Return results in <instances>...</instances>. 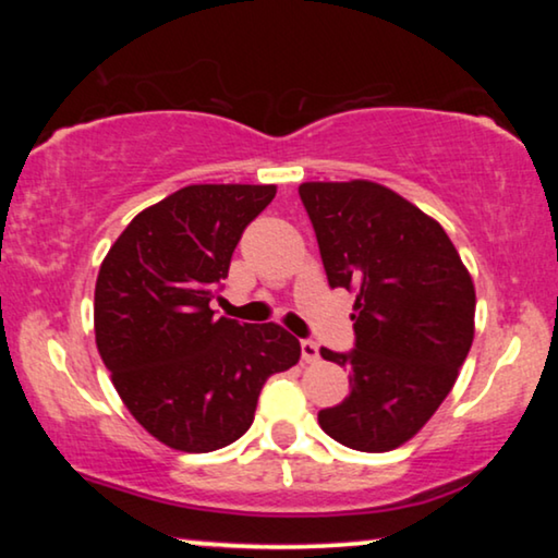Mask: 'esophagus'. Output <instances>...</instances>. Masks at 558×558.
I'll return each instance as SVG.
<instances>
[{"instance_id": "obj_1", "label": "esophagus", "mask_w": 558, "mask_h": 558, "mask_svg": "<svg viewBox=\"0 0 558 558\" xmlns=\"http://www.w3.org/2000/svg\"><path fill=\"white\" fill-rule=\"evenodd\" d=\"M300 348H302V361H304V363H317V361H319V348H317V342L302 340Z\"/></svg>"}]
</instances>
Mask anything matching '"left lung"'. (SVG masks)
<instances>
[{
	"label": "left lung",
	"instance_id": "8db88e82",
	"mask_svg": "<svg viewBox=\"0 0 558 558\" xmlns=\"http://www.w3.org/2000/svg\"><path fill=\"white\" fill-rule=\"evenodd\" d=\"M332 289L355 292V345L323 348L353 391L317 414L335 441L388 452L429 422L452 391L475 335V287L437 220L368 180L304 182Z\"/></svg>",
	"mask_w": 558,
	"mask_h": 558
}]
</instances>
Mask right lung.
I'll return each instance as SVG.
<instances>
[{"label": "right lung", "mask_w": 558, "mask_h": 558, "mask_svg": "<svg viewBox=\"0 0 558 558\" xmlns=\"http://www.w3.org/2000/svg\"><path fill=\"white\" fill-rule=\"evenodd\" d=\"M274 195V185L182 187L142 210L98 271V353L136 422L180 452L243 437L266 378L302 355L284 327L210 310L243 231Z\"/></svg>", "instance_id": "right-lung-1"}]
</instances>
